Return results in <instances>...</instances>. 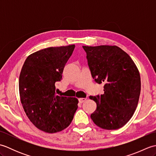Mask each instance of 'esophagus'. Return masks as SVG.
<instances>
[{
	"mask_svg": "<svg viewBox=\"0 0 156 156\" xmlns=\"http://www.w3.org/2000/svg\"><path fill=\"white\" fill-rule=\"evenodd\" d=\"M78 101H79V102H80V103H83L84 102L87 101V98H80L78 99Z\"/></svg>",
	"mask_w": 156,
	"mask_h": 156,
	"instance_id": "34e87169",
	"label": "esophagus"
}]
</instances>
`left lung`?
Here are the masks:
<instances>
[{"mask_svg": "<svg viewBox=\"0 0 156 156\" xmlns=\"http://www.w3.org/2000/svg\"><path fill=\"white\" fill-rule=\"evenodd\" d=\"M92 77L105 84L104 94L90 98L97 107L90 117L99 127L118 129L127 123L137 107L141 92L140 72L133 59L116 45L82 46Z\"/></svg>", "mask_w": 156, "mask_h": 156, "instance_id": "left-lung-1", "label": "left lung"}]
</instances>
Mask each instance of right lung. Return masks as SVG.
<instances>
[{
	"mask_svg": "<svg viewBox=\"0 0 156 156\" xmlns=\"http://www.w3.org/2000/svg\"><path fill=\"white\" fill-rule=\"evenodd\" d=\"M74 45L51 47L29 55L19 76V88L23 109L36 127L46 133L61 131L71 123L78 99L55 94L64 66Z\"/></svg>",
	"mask_w": 156,
	"mask_h": 156,
	"instance_id": "right-lung-1",
	"label": "right lung"
}]
</instances>
